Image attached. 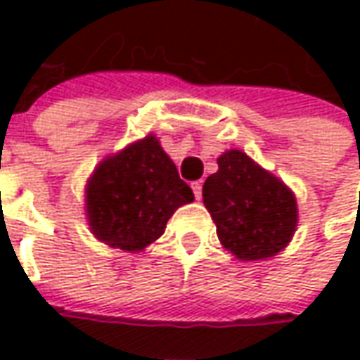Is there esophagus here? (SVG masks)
I'll list each match as a JSON object with an SVG mask.
<instances>
[{
  "label": "esophagus",
  "mask_w": 360,
  "mask_h": 360,
  "mask_svg": "<svg viewBox=\"0 0 360 360\" xmlns=\"http://www.w3.org/2000/svg\"><path fill=\"white\" fill-rule=\"evenodd\" d=\"M192 192H194L196 200H200L202 198V182H192Z\"/></svg>",
  "instance_id": "1"
}]
</instances>
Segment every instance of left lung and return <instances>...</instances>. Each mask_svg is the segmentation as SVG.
<instances>
[{"label": "left lung", "instance_id": "obj_1", "mask_svg": "<svg viewBox=\"0 0 360 360\" xmlns=\"http://www.w3.org/2000/svg\"><path fill=\"white\" fill-rule=\"evenodd\" d=\"M222 246L240 260L278 255L297 230V198L276 176L240 150L218 158V172L202 186Z\"/></svg>", "mask_w": 360, "mask_h": 360}]
</instances>
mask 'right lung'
<instances>
[{"label": "right lung", "instance_id": "obj_1", "mask_svg": "<svg viewBox=\"0 0 360 360\" xmlns=\"http://www.w3.org/2000/svg\"><path fill=\"white\" fill-rule=\"evenodd\" d=\"M192 200L156 136H146L100 162L86 188V214L98 240L138 252L164 234L176 208Z\"/></svg>", "mask_w": 360, "mask_h": 360}]
</instances>
